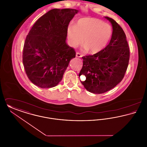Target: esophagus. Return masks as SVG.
<instances>
[{
  "mask_svg": "<svg viewBox=\"0 0 147 147\" xmlns=\"http://www.w3.org/2000/svg\"><path fill=\"white\" fill-rule=\"evenodd\" d=\"M76 57H79V58H81V57H82V55L80 53L77 52V53H76Z\"/></svg>",
  "mask_w": 147,
  "mask_h": 147,
  "instance_id": "1",
  "label": "esophagus"
}]
</instances>
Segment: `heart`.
Returning a JSON list of instances; mask_svg holds the SVG:
<instances>
[{"instance_id":"obj_1","label":"heart","mask_w":147,"mask_h":147,"mask_svg":"<svg viewBox=\"0 0 147 147\" xmlns=\"http://www.w3.org/2000/svg\"><path fill=\"white\" fill-rule=\"evenodd\" d=\"M112 34V28L109 24L95 18L81 19L75 26H69L67 31L70 46L76 48L83 41L85 45L83 49H90L91 53H96L104 49Z\"/></svg>"}]
</instances>
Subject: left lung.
Instances as JSON below:
<instances>
[{
  "mask_svg": "<svg viewBox=\"0 0 147 147\" xmlns=\"http://www.w3.org/2000/svg\"><path fill=\"white\" fill-rule=\"evenodd\" d=\"M112 24L109 44L93 55L83 57V65L79 76L84 75L82 84L88 91L100 94L110 90L125 76L129 59V49L123 29L112 18L105 16Z\"/></svg>",
  "mask_w": 147,
  "mask_h": 147,
  "instance_id": "8db88e82",
  "label": "left lung"
}]
</instances>
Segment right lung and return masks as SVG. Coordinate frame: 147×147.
I'll use <instances>...</instances> for the list:
<instances>
[{
	"label": "right lung",
	"mask_w": 147,
	"mask_h": 147,
	"mask_svg": "<svg viewBox=\"0 0 147 147\" xmlns=\"http://www.w3.org/2000/svg\"><path fill=\"white\" fill-rule=\"evenodd\" d=\"M79 11L53 9L42 15L27 35L22 62L30 80L41 88L56 86L62 80L76 52L65 42L68 26Z\"/></svg>",
	"instance_id": "add662e5"
}]
</instances>
